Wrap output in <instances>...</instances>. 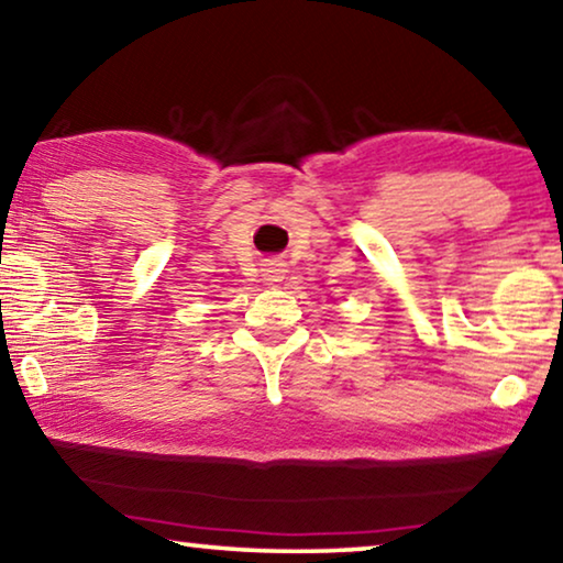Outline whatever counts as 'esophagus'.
<instances>
[{
  "instance_id": "34e87169",
  "label": "esophagus",
  "mask_w": 563,
  "mask_h": 563,
  "mask_svg": "<svg viewBox=\"0 0 563 563\" xmlns=\"http://www.w3.org/2000/svg\"><path fill=\"white\" fill-rule=\"evenodd\" d=\"M263 278L267 285H278L285 278V265L280 260H267L263 267Z\"/></svg>"
}]
</instances>
